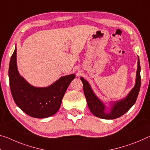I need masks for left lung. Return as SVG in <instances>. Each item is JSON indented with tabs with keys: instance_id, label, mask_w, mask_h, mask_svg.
Instances as JSON below:
<instances>
[{
	"instance_id": "obj_1",
	"label": "left lung",
	"mask_w": 150,
	"mask_h": 150,
	"mask_svg": "<svg viewBox=\"0 0 150 150\" xmlns=\"http://www.w3.org/2000/svg\"><path fill=\"white\" fill-rule=\"evenodd\" d=\"M140 67L139 59H137V69L136 72V79L134 88L131 90L127 96L120 100L117 101L110 102L111 108H109V112H107V108H108L103 101L98 98L93 91L91 85L88 81L81 77L83 85V91L85 96L86 97L88 107L91 112L95 116L105 120H113L122 116L123 114L128 111V110L134 105L138 96L140 86H141V77H140Z\"/></svg>"
}]
</instances>
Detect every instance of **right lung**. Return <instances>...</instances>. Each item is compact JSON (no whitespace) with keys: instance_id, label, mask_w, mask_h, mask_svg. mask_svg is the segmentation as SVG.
<instances>
[{"instance_id":"add662e5","label":"right lung","mask_w":150,"mask_h":150,"mask_svg":"<svg viewBox=\"0 0 150 150\" xmlns=\"http://www.w3.org/2000/svg\"><path fill=\"white\" fill-rule=\"evenodd\" d=\"M8 77L11 94L16 105L33 117L45 118L57 112L66 90L75 75L62 76L48 87L33 86L19 74L15 47L9 64Z\"/></svg>"}]
</instances>
